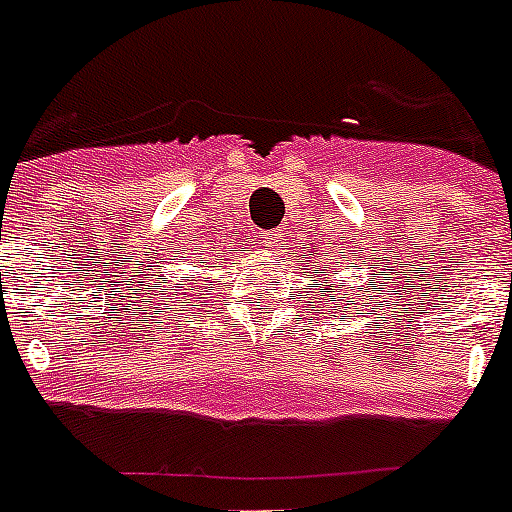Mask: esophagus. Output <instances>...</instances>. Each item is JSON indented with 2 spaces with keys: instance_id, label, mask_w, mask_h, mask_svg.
I'll return each mask as SVG.
<instances>
[{
  "instance_id": "34e87169",
  "label": "esophagus",
  "mask_w": 512,
  "mask_h": 512,
  "mask_svg": "<svg viewBox=\"0 0 512 512\" xmlns=\"http://www.w3.org/2000/svg\"><path fill=\"white\" fill-rule=\"evenodd\" d=\"M257 239H260V244H263V247H276L278 244L276 231H263V234L257 236Z\"/></svg>"
}]
</instances>
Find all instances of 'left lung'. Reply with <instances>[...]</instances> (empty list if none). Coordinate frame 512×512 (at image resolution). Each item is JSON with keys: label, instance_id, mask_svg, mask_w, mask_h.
Masks as SVG:
<instances>
[{"label": "left lung", "instance_id": "left-lung-1", "mask_svg": "<svg viewBox=\"0 0 512 512\" xmlns=\"http://www.w3.org/2000/svg\"><path fill=\"white\" fill-rule=\"evenodd\" d=\"M322 255H325V252H322ZM317 260H320V263H322V257H317ZM336 273H338V265H328V268H322V276H325V278L336 276ZM328 283H330V286H328V289H325V281H317L315 283V286H317L315 296H322V299H325V296H328L330 291H338L336 283H333V281H328ZM343 299H346V296H336V299H330V304H343ZM356 315H359V309H356Z\"/></svg>", "mask_w": 512, "mask_h": 512}]
</instances>
